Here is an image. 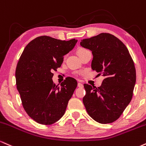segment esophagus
Here are the masks:
<instances>
[{
    "label": "esophagus",
    "instance_id": "34e87169",
    "mask_svg": "<svg viewBox=\"0 0 146 146\" xmlns=\"http://www.w3.org/2000/svg\"><path fill=\"white\" fill-rule=\"evenodd\" d=\"M78 87H83V85L81 83H78Z\"/></svg>",
    "mask_w": 146,
    "mask_h": 146
}]
</instances>
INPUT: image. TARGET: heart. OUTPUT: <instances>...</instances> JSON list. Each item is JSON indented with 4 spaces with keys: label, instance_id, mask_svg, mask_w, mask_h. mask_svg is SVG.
<instances>
[{
    "label": "heart",
    "instance_id": "heart-1",
    "mask_svg": "<svg viewBox=\"0 0 146 146\" xmlns=\"http://www.w3.org/2000/svg\"><path fill=\"white\" fill-rule=\"evenodd\" d=\"M85 50H86L84 49V48H80V49H78V54H80V53L84 52V51H85Z\"/></svg>",
    "mask_w": 146,
    "mask_h": 146
}]
</instances>
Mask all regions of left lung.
Segmentation results:
<instances>
[{"mask_svg": "<svg viewBox=\"0 0 146 146\" xmlns=\"http://www.w3.org/2000/svg\"><path fill=\"white\" fill-rule=\"evenodd\" d=\"M93 54L92 68L105 78L100 87L84 84L83 102L87 112L100 124L112 123L120 117L133 97L136 83L135 64L126 46L114 35L99 34L80 43Z\"/></svg>", "mask_w": 146, "mask_h": 146, "instance_id": "left-lung-1", "label": "left lung"}]
</instances>
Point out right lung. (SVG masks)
Listing matches in <instances>:
<instances>
[{"label":"right lung","instance_id":"1","mask_svg":"<svg viewBox=\"0 0 146 146\" xmlns=\"http://www.w3.org/2000/svg\"><path fill=\"white\" fill-rule=\"evenodd\" d=\"M77 41L40 36L29 42L20 56L15 70L17 90L27 113L39 124H52L66 112L77 81L68 77L59 87L53 83L52 72L61 67L63 56Z\"/></svg>","mask_w":146,"mask_h":146}]
</instances>
